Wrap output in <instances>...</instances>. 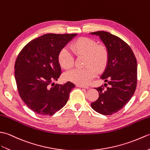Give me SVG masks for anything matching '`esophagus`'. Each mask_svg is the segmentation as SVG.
<instances>
[{
	"mask_svg": "<svg viewBox=\"0 0 150 150\" xmlns=\"http://www.w3.org/2000/svg\"><path fill=\"white\" fill-rule=\"evenodd\" d=\"M76 86H78V87H79V88H86V89L89 88L88 86H83V85H76Z\"/></svg>",
	"mask_w": 150,
	"mask_h": 150,
	"instance_id": "1",
	"label": "esophagus"
}]
</instances>
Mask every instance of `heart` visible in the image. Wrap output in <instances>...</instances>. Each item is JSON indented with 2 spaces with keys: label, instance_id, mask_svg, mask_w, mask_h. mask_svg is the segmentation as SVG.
Instances as JSON below:
<instances>
[{
  "label": "heart",
  "instance_id": "heart-1",
  "mask_svg": "<svg viewBox=\"0 0 150 150\" xmlns=\"http://www.w3.org/2000/svg\"><path fill=\"white\" fill-rule=\"evenodd\" d=\"M72 51L76 55L85 56V69H74L67 72L66 80L78 85H86L94 78L96 71L102 72L108 64V52L104 45H98L94 40L81 37L72 43ZM58 61L62 68L69 69L74 65V58L66 48L62 49L58 54Z\"/></svg>",
  "mask_w": 150,
  "mask_h": 150
}]
</instances>
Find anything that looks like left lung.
<instances>
[{
	"mask_svg": "<svg viewBox=\"0 0 150 150\" xmlns=\"http://www.w3.org/2000/svg\"><path fill=\"white\" fill-rule=\"evenodd\" d=\"M99 36L108 52V62L101 78L107 84L95 88L99 98L91 107L103 115H112L121 110L134 95L137 81V64L130 47L117 36L106 31L90 33Z\"/></svg>",
	"mask_w": 150,
	"mask_h": 150,
	"instance_id": "obj_1",
	"label": "left lung"
}]
</instances>
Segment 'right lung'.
<instances>
[{"label":"right lung","instance_id":"obj_1","mask_svg":"<svg viewBox=\"0 0 150 150\" xmlns=\"http://www.w3.org/2000/svg\"><path fill=\"white\" fill-rule=\"evenodd\" d=\"M77 34L49 33L26 44L15 65V78L22 101L36 114L52 115L67 102L75 87L67 81L54 85L61 74L58 52ZM52 86L51 87V86Z\"/></svg>","mask_w":150,"mask_h":150}]
</instances>
